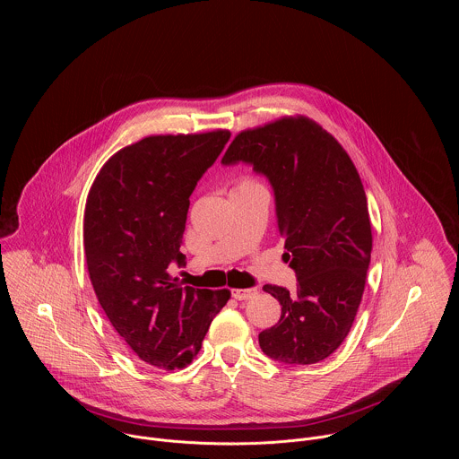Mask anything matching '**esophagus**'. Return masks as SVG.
<instances>
[{
  "instance_id": "obj_1",
  "label": "esophagus",
  "mask_w": 459,
  "mask_h": 459,
  "mask_svg": "<svg viewBox=\"0 0 459 459\" xmlns=\"http://www.w3.org/2000/svg\"><path fill=\"white\" fill-rule=\"evenodd\" d=\"M231 295H233V299H237V300H249V299H253L255 295H258V290H256V288H246V290L237 288V290L231 291Z\"/></svg>"
}]
</instances>
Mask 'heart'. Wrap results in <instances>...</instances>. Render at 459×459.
I'll return each instance as SVG.
<instances>
[{
	"mask_svg": "<svg viewBox=\"0 0 459 459\" xmlns=\"http://www.w3.org/2000/svg\"><path fill=\"white\" fill-rule=\"evenodd\" d=\"M251 186H258L255 180H251V178H244L238 186H237V189H242V187H251Z\"/></svg>",
	"mask_w": 459,
	"mask_h": 459,
	"instance_id": "obj_1",
	"label": "heart"
}]
</instances>
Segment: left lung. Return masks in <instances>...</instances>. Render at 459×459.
I'll list each match as a JSON object with an SVG mask.
<instances>
[{
  "label": "left lung",
  "mask_w": 459,
  "mask_h": 459,
  "mask_svg": "<svg viewBox=\"0 0 459 459\" xmlns=\"http://www.w3.org/2000/svg\"><path fill=\"white\" fill-rule=\"evenodd\" d=\"M247 162L275 196L284 256L297 290L264 284L281 320L260 333L263 353L306 366L332 355L353 325L371 262L373 235L364 186L350 155L307 117H284L242 131L222 164Z\"/></svg>",
  "instance_id": "8db88e82"
}]
</instances>
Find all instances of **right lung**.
Listing matches in <instances>:
<instances>
[{"label": "right lung", "mask_w": 459, "mask_h": 459, "mask_svg": "<svg viewBox=\"0 0 459 459\" xmlns=\"http://www.w3.org/2000/svg\"><path fill=\"white\" fill-rule=\"evenodd\" d=\"M230 131L148 135L117 152L91 184L84 255L95 295L118 335L146 364L193 362L230 290H195L168 273L180 253L189 197Z\"/></svg>", "instance_id": "1"}]
</instances>
